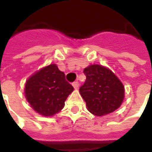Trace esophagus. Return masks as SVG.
Returning <instances> with one entry per match:
<instances>
[{"instance_id": "esophagus-1", "label": "esophagus", "mask_w": 152, "mask_h": 152, "mask_svg": "<svg viewBox=\"0 0 152 152\" xmlns=\"http://www.w3.org/2000/svg\"><path fill=\"white\" fill-rule=\"evenodd\" d=\"M72 86L75 89H78L79 88V82L78 81H74L72 83Z\"/></svg>"}]
</instances>
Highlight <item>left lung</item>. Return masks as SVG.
Wrapping results in <instances>:
<instances>
[{
	"mask_svg": "<svg viewBox=\"0 0 152 152\" xmlns=\"http://www.w3.org/2000/svg\"><path fill=\"white\" fill-rule=\"evenodd\" d=\"M84 73L86 80L80 93L89 112L102 116L120 107L124 99V86L112 71L101 65H90Z\"/></svg>",
	"mask_w": 152,
	"mask_h": 152,
	"instance_id": "8db88e82",
	"label": "left lung"
}]
</instances>
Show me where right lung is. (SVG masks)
Listing matches in <instances>:
<instances>
[{"instance_id":"add662e5","label":"right lung","mask_w":152,"mask_h":152,"mask_svg":"<svg viewBox=\"0 0 152 152\" xmlns=\"http://www.w3.org/2000/svg\"><path fill=\"white\" fill-rule=\"evenodd\" d=\"M73 89V86L66 80L65 74L55 64H50L28 80L25 96L36 112L50 116L63 108Z\"/></svg>"}]
</instances>
